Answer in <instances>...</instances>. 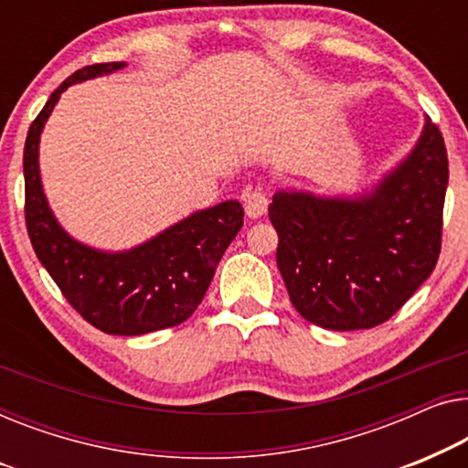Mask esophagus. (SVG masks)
Segmentation results:
<instances>
[{"instance_id":"esophagus-1","label":"esophagus","mask_w":468,"mask_h":468,"mask_svg":"<svg viewBox=\"0 0 468 468\" xmlns=\"http://www.w3.org/2000/svg\"><path fill=\"white\" fill-rule=\"evenodd\" d=\"M267 206H269V199L262 188H254V190H248V193H243V207H246V214L250 218H261V216L267 212Z\"/></svg>"}]
</instances>
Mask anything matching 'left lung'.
<instances>
[{
	"mask_svg": "<svg viewBox=\"0 0 468 468\" xmlns=\"http://www.w3.org/2000/svg\"><path fill=\"white\" fill-rule=\"evenodd\" d=\"M447 177L443 135L426 116L411 153L371 190H278L269 206L275 256L303 318L331 331L392 318L437 265Z\"/></svg>",
	"mask_w": 468,
	"mask_h": 468,
	"instance_id": "1",
	"label": "left lung"
}]
</instances>
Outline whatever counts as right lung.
<instances>
[{"mask_svg": "<svg viewBox=\"0 0 468 468\" xmlns=\"http://www.w3.org/2000/svg\"><path fill=\"white\" fill-rule=\"evenodd\" d=\"M127 63H97L71 74L31 122L23 153L25 220L37 259L71 307L108 335H144L177 326L193 315L216 267L243 225L235 199L199 209L121 252L78 241L52 214L39 177V135L68 87L108 76Z\"/></svg>", "mask_w": 468, "mask_h": 468, "instance_id": "1", "label": "right lung"}]
</instances>
